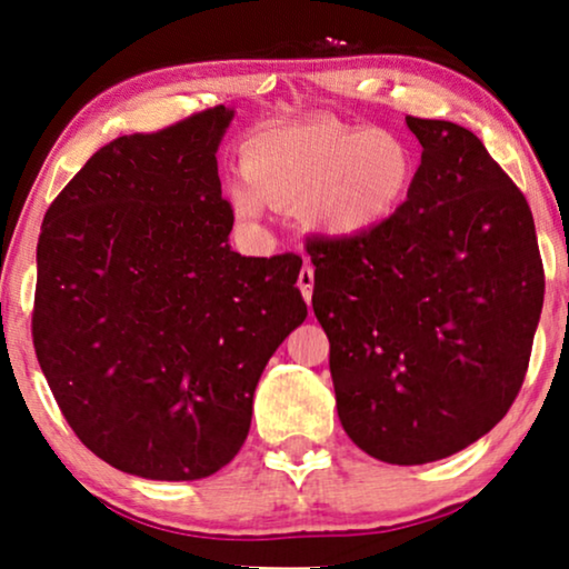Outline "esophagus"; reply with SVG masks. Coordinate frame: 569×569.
Masks as SVG:
<instances>
[{
  "mask_svg": "<svg viewBox=\"0 0 569 569\" xmlns=\"http://www.w3.org/2000/svg\"><path fill=\"white\" fill-rule=\"evenodd\" d=\"M313 282H316V277H313V267H302L300 269V277H298V287H300V292H302V298H306V302H310V298H313Z\"/></svg>",
  "mask_w": 569,
  "mask_h": 569,
  "instance_id": "esophagus-1",
  "label": "esophagus"
}]
</instances>
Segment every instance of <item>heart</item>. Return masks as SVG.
Segmentation results:
<instances>
[{
	"label": "heart",
	"instance_id": "b5f03b06",
	"mask_svg": "<svg viewBox=\"0 0 569 569\" xmlns=\"http://www.w3.org/2000/svg\"><path fill=\"white\" fill-rule=\"evenodd\" d=\"M240 162L246 181L228 186L236 214L256 220L263 201L300 209L306 228L329 238H360L386 224L407 204L419 173L409 139L329 116L259 131Z\"/></svg>",
	"mask_w": 569,
	"mask_h": 569
}]
</instances>
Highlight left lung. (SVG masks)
Wrapping results in <instances>:
<instances>
[{
	"label": "left lung",
	"mask_w": 569,
	"mask_h": 569,
	"mask_svg": "<svg viewBox=\"0 0 569 569\" xmlns=\"http://www.w3.org/2000/svg\"><path fill=\"white\" fill-rule=\"evenodd\" d=\"M407 204L360 238L316 240L313 310L341 427L386 463L469 448L523 386L543 306L531 209L477 134L415 119Z\"/></svg>",
	"instance_id": "obj_1"
}]
</instances>
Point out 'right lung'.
Segmentation results:
<instances>
[{
    "mask_svg": "<svg viewBox=\"0 0 569 569\" xmlns=\"http://www.w3.org/2000/svg\"><path fill=\"white\" fill-rule=\"evenodd\" d=\"M232 108L100 147L38 238L33 345L61 415L113 469L220 471L269 357L306 321L302 259L230 248L217 150Z\"/></svg>",
    "mask_w": 569,
    "mask_h": 569,
    "instance_id": "right-lung-1",
    "label": "right lung"
}]
</instances>
